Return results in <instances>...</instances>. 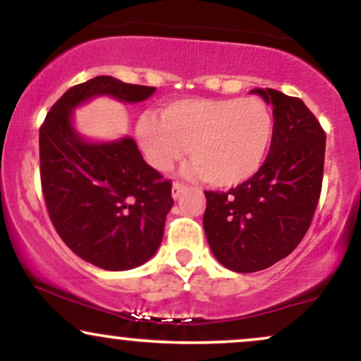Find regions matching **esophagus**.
I'll list each match as a JSON object with an SVG mask.
<instances>
[{
	"label": "esophagus",
	"mask_w": 361,
	"mask_h": 361,
	"mask_svg": "<svg viewBox=\"0 0 361 361\" xmlns=\"http://www.w3.org/2000/svg\"><path fill=\"white\" fill-rule=\"evenodd\" d=\"M185 190H186V185H185V183H180V181H176V183L173 185V190H171V195H173V198H175V200H176V198L180 197V195L183 193Z\"/></svg>",
	"instance_id": "1"
}]
</instances>
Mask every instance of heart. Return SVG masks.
Listing matches in <instances>:
<instances>
[{
  "instance_id": "obj_1",
  "label": "heart",
  "mask_w": 361,
  "mask_h": 361,
  "mask_svg": "<svg viewBox=\"0 0 361 361\" xmlns=\"http://www.w3.org/2000/svg\"><path fill=\"white\" fill-rule=\"evenodd\" d=\"M147 163L168 171L188 149L190 171L210 185L234 186L263 164L273 135L267 102L247 98H181L146 114L135 127Z\"/></svg>"
}]
</instances>
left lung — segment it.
Segmentation results:
<instances>
[{
    "label": "left lung",
    "instance_id": "1",
    "mask_svg": "<svg viewBox=\"0 0 361 361\" xmlns=\"http://www.w3.org/2000/svg\"><path fill=\"white\" fill-rule=\"evenodd\" d=\"M273 105L271 146L263 166L229 192H205L204 229L221 264L259 271L299 246L319 204L326 132L300 98L252 90Z\"/></svg>",
    "mask_w": 361,
    "mask_h": 361
}]
</instances>
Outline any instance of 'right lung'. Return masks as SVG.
<instances>
[{"label": "right lung", "mask_w": 361, "mask_h": 361, "mask_svg": "<svg viewBox=\"0 0 361 361\" xmlns=\"http://www.w3.org/2000/svg\"><path fill=\"white\" fill-rule=\"evenodd\" d=\"M154 91L97 76L66 91L40 126V183L49 217L74 255L103 270H130L154 256L173 207L171 181L149 166L134 139L82 140L71 114L100 94L135 103Z\"/></svg>", "instance_id": "right-lung-1"}]
</instances>
